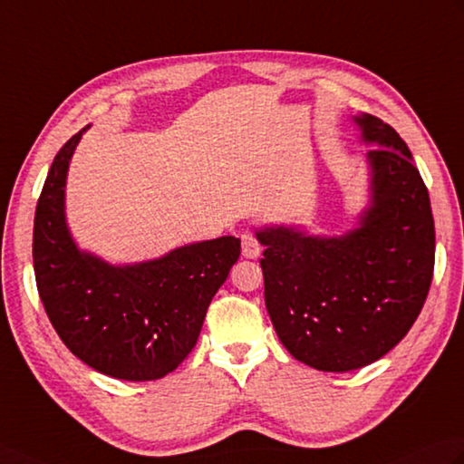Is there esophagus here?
<instances>
[{
    "instance_id": "1",
    "label": "esophagus",
    "mask_w": 464,
    "mask_h": 464,
    "mask_svg": "<svg viewBox=\"0 0 464 464\" xmlns=\"http://www.w3.org/2000/svg\"><path fill=\"white\" fill-rule=\"evenodd\" d=\"M241 245H243V256L245 258H256L261 255V245H258L256 237L253 233H245L241 237Z\"/></svg>"
}]
</instances>
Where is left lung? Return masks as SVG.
<instances>
[{"label":"left lung","instance_id":"1","mask_svg":"<svg viewBox=\"0 0 464 464\" xmlns=\"http://www.w3.org/2000/svg\"><path fill=\"white\" fill-rule=\"evenodd\" d=\"M373 144L370 208L342 237L263 227L265 304L283 346L310 368L352 372L400 343L421 312L435 266L429 191L411 152L378 116H353Z\"/></svg>","mask_w":464,"mask_h":464}]
</instances>
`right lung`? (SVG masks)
Masks as SVG:
<instances>
[{
  "label": "right lung",
  "mask_w": 464,
  "mask_h": 464,
  "mask_svg": "<svg viewBox=\"0 0 464 464\" xmlns=\"http://www.w3.org/2000/svg\"><path fill=\"white\" fill-rule=\"evenodd\" d=\"M86 128L59 150L37 201L34 266L41 303L64 346L86 365L116 380H160L196 346L241 241L227 235L124 266L81 251L64 219V183Z\"/></svg>",
  "instance_id": "right-lung-1"
}]
</instances>
